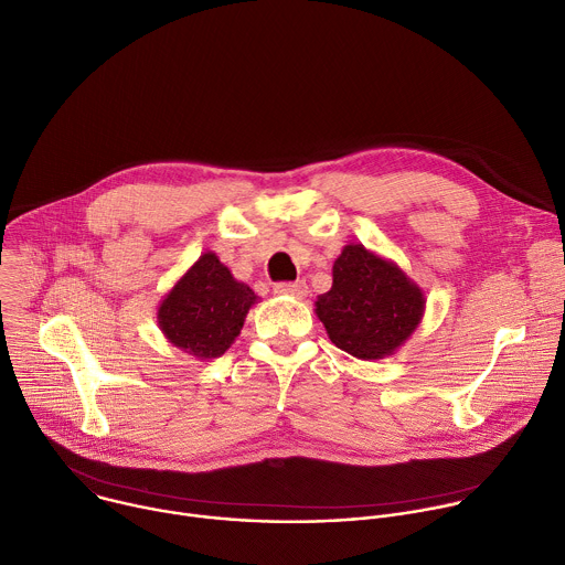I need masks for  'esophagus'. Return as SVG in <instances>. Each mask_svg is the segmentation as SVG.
<instances>
[{
	"instance_id": "1",
	"label": "esophagus",
	"mask_w": 565,
	"mask_h": 565,
	"mask_svg": "<svg viewBox=\"0 0 565 565\" xmlns=\"http://www.w3.org/2000/svg\"><path fill=\"white\" fill-rule=\"evenodd\" d=\"M274 294L302 298V296H307V282H305V280H296V282H276V285H274Z\"/></svg>"
}]
</instances>
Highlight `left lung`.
<instances>
[{"label":"left lung","instance_id":"left-lung-1","mask_svg":"<svg viewBox=\"0 0 565 565\" xmlns=\"http://www.w3.org/2000/svg\"><path fill=\"white\" fill-rule=\"evenodd\" d=\"M422 289L391 260L347 245L333 263V285L316 300L329 340L358 360L397 351L424 316Z\"/></svg>","mask_w":565,"mask_h":565}]
</instances>
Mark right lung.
Instances as JSON below:
<instances>
[{
  "label": "right lung",
  "mask_w": 565,
  "mask_h": 565,
  "mask_svg": "<svg viewBox=\"0 0 565 565\" xmlns=\"http://www.w3.org/2000/svg\"><path fill=\"white\" fill-rule=\"evenodd\" d=\"M258 296L238 282L216 254H203L159 307L166 338L199 360L221 358L238 338Z\"/></svg>",
  "instance_id": "1"
}]
</instances>
